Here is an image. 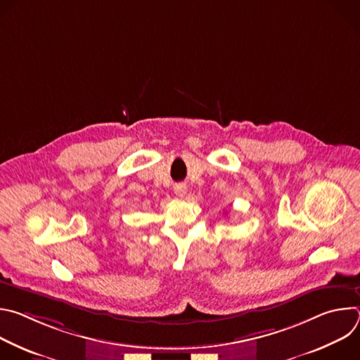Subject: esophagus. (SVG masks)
<instances>
[{"label":"esophagus","mask_w":360,"mask_h":360,"mask_svg":"<svg viewBox=\"0 0 360 360\" xmlns=\"http://www.w3.org/2000/svg\"><path fill=\"white\" fill-rule=\"evenodd\" d=\"M174 191H175V193H176L178 198H184L185 193H186V185H184V184H176V185L174 186Z\"/></svg>","instance_id":"1"}]
</instances>
